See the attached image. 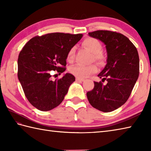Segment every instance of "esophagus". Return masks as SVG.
Wrapping results in <instances>:
<instances>
[{
	"label": "esophagus",
	"mask_w": 151,
	"mask_h": 151,
	"mask_svg": "<svg viewBox=\"0 0 151 151\" xmlns=\"http://www.w3.org/2000/svg\"><path fill=\"white\" fill-rule=\"evenodd\" d=\"M76 81H78V82H83V81H84V80L83 79V78H81L76 77Z\"/></svg>",
	"instance_id": "1"
}]
</instances>
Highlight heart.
Segmentation results:
<instances>
[{
	"instance_id": "obj_1",
	"label": "heart",
	"mask_w": 151,
	"mask_h": 151,
	"mask_svg": "<svg viewBox=\"0 0 151 151\" xmlns=\"http://www.w3.org/2000/svg\"><path fill=\"white\" fill-rule=\"evenodd\" d=\"M83 45L87 48L93 53L91 60L96 61L99 64H104L106 61V55L102 50V45L101 41L96 38L88 37L82 42ZM75 56V48L73 47L70 48L67 54V60L69 62H73ZM98 67L96 64H91L89 65H85L82 64H76V65L70 67L69 72L72 75H75L78 78H84L88 77L91 74L97 71Z\"/></svg>"
}]
</instances>
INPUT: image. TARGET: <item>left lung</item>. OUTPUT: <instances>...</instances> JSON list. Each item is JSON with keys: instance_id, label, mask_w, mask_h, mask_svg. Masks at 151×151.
<instances>
[{"instance_id": "left-lung-1", "label": "left lung", "mask_w": 151, "mask_h": 151, "mask_svg": "<svg viewBox=\"0 0 151 151\" xmlns=\"http://www.w3.org/2000/svg\"><path fill=\"white\" fill-rule=\"evenodd\" d=\"M89 35L106 45L107 64L98 76L107 83L94 82V88L87 92V97L93 108L110 112L123 105L132 93L139 73L138 52L129 38L121 33L97 30Z\"/></svg>"}]
</instances>
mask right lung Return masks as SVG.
<instances>
[{"label": "right lung", "mask_w": 151, "mask_h": 151, "mask_svg": "<svg viewBox=\"0 0 151 151\" xmlns=\"http://www.w3.org/2000/svg\"><path fill=\"white\" fill-rule=\"evenodd\" d=\"M82 34L54 32L32 38L18 57L17 76L30 103L39 110H51L60 104L75 81L71 74L52 81L51 73L66 69L67 54Z\"/></svg>", "instance_id": "add662e5"}]
</instances>
